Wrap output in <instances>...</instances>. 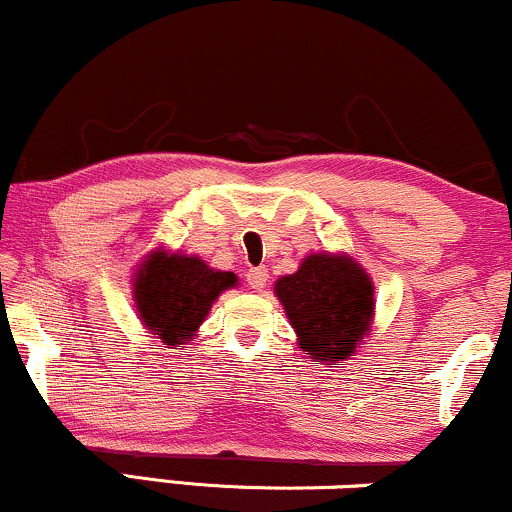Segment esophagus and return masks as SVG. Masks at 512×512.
<instances>
[{
  "label": "esophagus",
  "mask_w": 512,
  "mask_h": 512,
  "mask_svg": "<svg viewBox=\"0 0 512 512\" xmlns=\"http://www.w3.org/2000/svg\"><path fill=\"white\" fill-rule=\"evenodd\" d=\"M246 282H249L251 289H256V292H261V289L268 285V268H266V266L251 268L249 275H246Z\"/></svg>",
  "instance_id": "esophagus-1"
}]
</instances>
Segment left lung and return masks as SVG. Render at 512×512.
<instances>
[{
	"mask_svg": "<svg viewBox=\"0 0 512 512\" xmlns=\"http://www.w3.org/2000/svg\"><path fill=\"white\" fill-rule=\"evenodd\" d=\"M273 292L285 308L296 344L308 358L337 365L356 356L375 323V285L346 251H318L296 273L277 277Z\"/></svg>",
	"mask_w": 512,
	"mask_h": 512,
	"instance_id": "obj_1",
	"label": "left lung"
}]
</instances>
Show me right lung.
I'll use <instances>...</instances> for the list:
<instances>
[{"label": "right lung", "instance_id": "right-lung-1", "mask_svg": "<svg viewBox=\"0 0 512 512\" xmlns=\"http://www.w3.org/2000/svg\"><path fill=\"white\" fill-rule=\"evenodd\" d=\"M237 285L235 273L216 270L199 256L166 246L149 251L130 280L137 318L149 337L166 349L194 342L218 296Z\"/></svg>", "mask_w": 512, "mask_h": 512}]
</instances>
